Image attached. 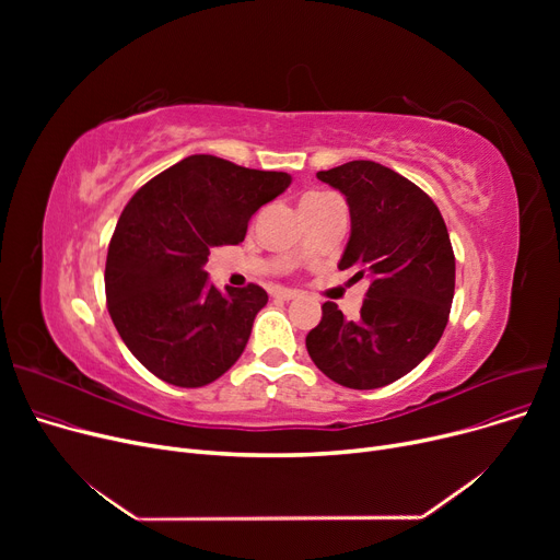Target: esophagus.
<instances>
[{
    "label": "esophagus",
    "mask_w": 560,
    "mask_h": 560,
    "mask_svg": "<svg viewBox=\"0 0 560 560\" xmlns=\"http://www.w3.org/2000/svg\"><path fill=\"white\" fill-rule=\"evenodd\" d=\"M272 298L275 300H283V302H290L298 298V290H290V288H275L272 290Z\"/></svg>",
    "instance_id": "34e87169"
}]
</instances>
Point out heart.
<instances>
[{"label":"heart","mask_w":560,"mask_h":560,"mask_svg":"<svg viewBox=\"0 0 560 560\" xmlns=\"http://www.w3.org/2000/svg\"><path fill=\"white\" fill-rule=\"evenodd\" d=\"M319 197H327V195H319V192H311V195H306L302 201H308V199H319Z\"/></svg>","instance_id":"1"}]
</instances>
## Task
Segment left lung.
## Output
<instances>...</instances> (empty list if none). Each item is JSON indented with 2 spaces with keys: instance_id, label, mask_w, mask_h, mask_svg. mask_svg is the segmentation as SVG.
Masks as SVG:
<instances>
[{
  "instance_id": "1",
  "label": "left lung",
  "mask_w": 560,
  "mask_h": 560,
  "mask_svg": "<svg viewBox=\"0 0 560 560\" xmlns=\"http://www.w3.org/2000/svg\"><path fill=\"white\" fill-rule=\"evenodd\" d=\"M349 206L351 233L340 270L368 279L359 319L334 302L306 336L313 363L354 390L388 386L420 365L443 336L454 300L456 260L433 199L395 170L349 161L317 172Z\"/></svg>"
}]
</instances>
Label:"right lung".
<instances>
[{
	"label": "right lung",
	"instance_id": "add662e5",
	"mask_svg": "<svg viewBox=\"0 0 560 560\" xmlns=\"http://www.w3.org/2000/svg\"><path fill=\"white\" fill-rule=\"evenodd\" d=\"M290 182L285 172L195 154L125 206L106 256V302L117 334L152 374L199 388L241 359L268 292L256 283L222 292L203 265L213 247L243 243L252 215Z\"/></svg>",
	"mask_w": 560,
	"mask_h": 560
}]
</instances>
